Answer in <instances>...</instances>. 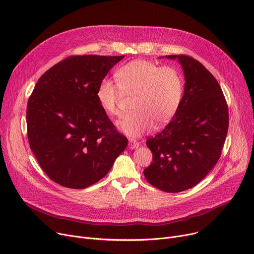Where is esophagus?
Masks as SVG:
<instances>
[{
    "instance_id": "1",
    "label": "esophagus",
    "mask_w": 254,
    "mask_h": 254,
    "mask_svg": "<svg viewBox=\"0 0 254 254\" xmlns=\"http://www.w3.org/2000/svg\"><path fill=\"white\" fill-rule=\"evenodd\" d=\"M140 146V142L133 140V139H129L128 140V147L129 149H136Z\"/></svg>"
}]
</instances>
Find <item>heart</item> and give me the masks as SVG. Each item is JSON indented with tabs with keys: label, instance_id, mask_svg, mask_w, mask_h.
I'll use <instances>...</instances> for the list:
<instances>
[{
	"label": "heart",
	"instance_id": "1",
	"mask_svg": "<svg viewBox=\"0 0 254 254\" xmlns=\"http://www.w3.org/2000/svg\"><path fill=\"white\" fill-rule=\"evenodd\" d=\"M114 75L117 82L109 78L100 81L96 97L108 115H117L124 94L133 95L131 107L134 110L116 123L123 132L139 137L153 125L161 127L173 120L184 93V79L177 68L137 59L117 68Z\"/></svg>",
	"mask_w": 254,
	"mask_h": 254
}]
</instances>
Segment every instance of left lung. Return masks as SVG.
<instances>
[{"mask_svg": "<svg viewBox=\"0 0 254 254\" xmlns=\"http://www.w3.org/2000/svg\"><path fill=\"white\" fill-rule=\"evenodd\" d=\"M166 58L182 64L185 92L171 123L146 142L153 158L144 176L155 188L178 193L203 180L221 157L229 110L221 86L203 64L184 54Z\"/></svg>", "mask_w": 254, "mask_h": 254, "instance_id": "8db88e82", "label": "left lung"}]
</instances>
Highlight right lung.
<instances>
[{"mask_svg":"<svg viewBox=\"0 0 254 254\" xmlns=\"http://www.w3.org/2000/svg\"><path fill=\"white\" fill-rule=\"evenodd\" d=\"M125 56L74 55L48 69L29 96L27 138L45 174L70 189L104 178L127 139L101 108L96 92Z\"/></svg>","mask_w":254,"mask_h":254,"instance_id":"obj_1","label":"right lung"}]
</instances>
